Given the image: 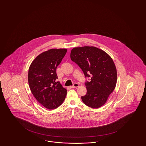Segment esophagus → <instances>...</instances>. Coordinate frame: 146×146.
<instances>
[{
    "label": "esophagus",
    "instance_id": "esophagus-1",
    "mask_svg": "<svg viewBox=\"0 0 146 146\" xmlns=\"http://www.w3.org/2000/svg\"><path fill=\"white\" fill-rule=\"evenodd\" d=\"M79 86V84L78 83H74L73 84V85H72V86H70V88H77V87H78Z\"/></svg>",
    "mask_w": 146,
    "mask_h": 146
}]
</instances>
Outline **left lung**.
Here are the masks:
<instances>
[{"instance_id": "8db88e82", "label": "left lung", "mask_w": 146, "mask_h": 146, "mask_svg": "<svg viewBox=\"0 0 146 146\" xmlns=\"http://www.w3.org/2000/svg\"><path fill=\"white\" fill-rule=\"evenodd\" d=\"M71 60L83 72L86 80V94L82 100L86 106L97 108L106 103L115 89L117 73L112 58L104 51L94 46L74 48L70 52Z\"/></svg>"}]
</instances>
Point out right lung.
Instances as JSON below:
<instances>
[{"label":"right lung","instance_id":"right-lung-1","mask_svg":"<svg viewBox=\"0 0 146 146\" xmlns=\"http://www.w3.org/2000/svg\"><path fill=\"white\" fill-rule=\"evenodd\" d=\"M67 50L52 49L38 56L28 70V84L33 96L45 108L55 109L62 104L67 90L60 82L56 68L62 61Z\"/></svg>","mask_w":146,"mask_h":146}]
</instances>
